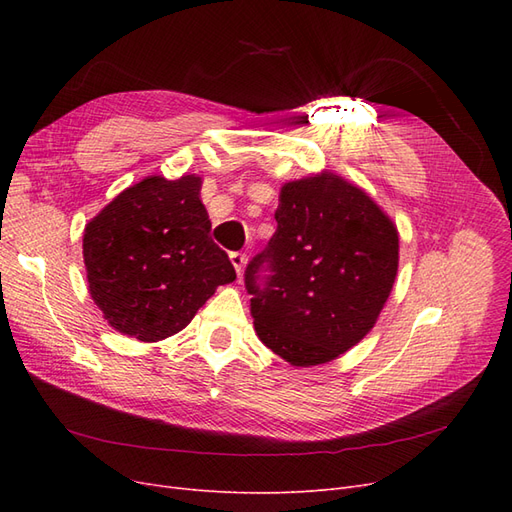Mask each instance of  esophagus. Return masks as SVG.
Segmentation results:
<instances>
[{"label":"esophagus","mask_w":512,"mask_h":512,"mask_svg":"<svg viewBox=\"0 0 512 512\" xmlns=\"http://www.w3.org/2000/svg\"><path fill=\"white\" fill-rule=\"evenodd\" d=\"M230 262H232V267H235L237 275H241L243 269H245V265H247V256H245V254H239V252H232V254H230Z\"/></svg>","instance_id":"obj_1"}]
</instances>
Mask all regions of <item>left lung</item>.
I'll return each instance as SVG.
<instances>
[{
	"mask_svg": "<svg viewBox=\"0 0 512 512\" xmlns=\"http://www.w3.org/2000/svg\"><path fill=\"white\" fill-rule=\"evenodd\" d=\"M277 230L245 269L260 342L294 367L335 361L374 329L399 267L397 226L329 170L282 185ZM272 271L257 284L264 262Z\"/></svg>",
	"mask_w": 512,
	"mask_h": 512,
	"instance_id": "8db88e82",
	"label": "left lung"
}]
</instances>
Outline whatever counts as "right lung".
<instances>
[{
	"mask_svg": "<svg viewBox=\"0 0 512 512\" xmlns=\"http://www.w3.org/2000/svg\"><path fill=\"white\" fill-rule=\"evenodd\" d=\"M198 175L145 177L117 194L83 235L89 294L111 327L160 342L190 324L218 286L237 280L209 237Z\"/></svg>",
	"mask_w": 512,
	"mask_h": 512,
	"instance_id": "right-lung-1",
	"label": "right lung"
}]
</instances>
